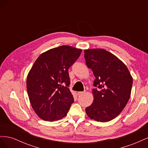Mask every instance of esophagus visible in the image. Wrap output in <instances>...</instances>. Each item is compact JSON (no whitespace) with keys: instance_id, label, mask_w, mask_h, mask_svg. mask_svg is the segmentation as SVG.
I'll return each instance as SVG.
<instances>
[{"instance_id":"esophagus-1","label":"esophagus","mask_w":148,"mask_h":148,"mask_svg":"<svg viewBox=\"0 0 148 148\" xmlns=\"http://www.w3.org/2000/svg\"><path fill=\"white\" fill-rule=\"evenodd\" d=\"M84 92H85V91H78L77 92V95H83V94H84Z\"/></svg>"}]
</instances>
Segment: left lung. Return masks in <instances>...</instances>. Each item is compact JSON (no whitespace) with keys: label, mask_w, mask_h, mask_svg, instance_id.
Wrapping results in <instances>:
<instances>
[{"label":"left lung","mask_w":148,"mask_h":148,"mask_svg":"<svg viewBox=\"0 0 148 148\" xmlns=\"http://www.w3.org/2000/svg\"><path fill=\"white\" fill-rule=\"evenodd\" d=\"M86 64L96 78L94 101L85 111L89 118L107 122L115 119L126 106L131 95L133 78L127 66L104 49L84 50Z\"/></svg>","instance_id":"1"}]
</instances>
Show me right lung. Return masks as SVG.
<instances>
[{
    "instance_id": "1",
    "label": "right lung",
    "mask_w": 148,
    "mask_h": 148,
    "mask_svg": "<svg viewBox=\"0 0 148 148\" xmlns=\"http://www.w3.org/2000/svg\"><path fill=\"white\" fill-rule=\"evenodd\" d=\"M82 49L62 46L41 53L29 71L26 88L34 111L44 120L53 121L66 115L74 102L69 86V69Z\"/></svg>"
}]
</instances>
